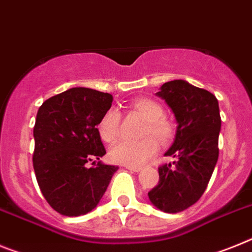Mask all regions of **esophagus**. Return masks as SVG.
Masks as SVG:
<instances>
[{"instance_id":"34e87169","label":"esophagus","mask_w":252,"mask_h":252,"mask_svg":"<svg viewBox=\"0 0 252 252\" xmlns=\"http://www.w3.org/2000/svg\"><path fill=\"white\" fill-rule=\"evenodd\" d=\"M126 168L130 169V171H134V172H139L141 169V167L139 165H126Z\"/></svg>"}]
</instances>
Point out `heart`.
Here are the masks:
<instances>
[{"mask_svg": "<svg viewBox=\"0 0 252 252\" xmlns=\"http://www.w3.org/2000/svg\"><path fill=\"white\" fill-rule=\"evenodd\" d=\"M131 107L144 120H147V125L143 131V135L147 137L140 141H120L111 149L109 158L112 162L120 164L140 165L152 158L158 150L156 138L162 144L171 140L173 135V126L167 118L163 117L162 105L156 100L149 98H139L132 102ZM120 124L121 116L116 109H109L105 112L98 124V131L102 140L108 144L115 143L120 136ZM153 136L156 138L154 139Z\"/></svg>", "mask_w": 252, "mask_h": 252, "instance_id": "1", "label": "heart"}]
</instances>
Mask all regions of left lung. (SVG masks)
I'll return each instance as SVG.
<instances>
[{"mask_svg":"<svg viewBox=\"0 0 252 252\" xmlns=\"http://www.w3.org/2000/svg\"><path fill=\"white\" fill-rule=\"evenodd\" d=\"M157 95L171 107L178 124L165 153L177 160L159 167V182L148 196L158 209L180 213L201 197L218 160L219 104L214 94L185 80L164 83Z\"/></svg>","mask_w":252,"mask_h":252,"instance_id":"left-lung-1","label":"left lung"}]
</instances>
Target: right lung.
Here are the masks:
<instances>
[{"label":"right lung","instance_id":"add662e5","mask_svg":"<svg viewBox=\"0 0 252 252\" xmlns=\"http://www.w3.org/2000/svg\"><path fill=\"white\" fill-rule=\"evenodd\" d=\"M112 100L108 93L72 88L47 99L38 109L34 172L47 203L62 216L92 212L118 169L95 163L105 154L98 124ZM90 161L94 167L89 169Z\"/></svg>","mask_w":252,"mask_h":252}]
</instances>
